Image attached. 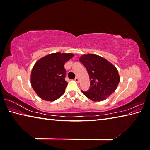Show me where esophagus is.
I'll return each mask as SVG.
<instances>
[{
	"label": "esophagus",
	"mask_w": 150,
	"mask_h": 150,
	"mask_svg": "<svg viewBox=\"0 0 150 150\" xmlns=\"http://www.w3.org/2000/svg\"><path fill=\"white\" fill-rule=\"evenodd\" d=\"M74 80L76 82H79V78H78V77H76L75 78H74Z\"/></svg>",
	"instance_id": "esophagus-1"
}]
</instances>
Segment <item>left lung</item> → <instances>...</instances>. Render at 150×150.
<instances>
[{"label": "left lung", "instance_id": "obj_1", "mask_svg": "<svg viewBox=\"0 0 150 150\" xmlns=\"http://www.w3.org/2000/svg\"><path fill=\"white\" fill-rule=\"evenodd\" d=\"M79 60L86 68L91 86L82 93L93 101H102L114 93L120 81L117 68L107 59L95 54L83 55Z\"/></svg>", "mask_w": 150, "mask_h": 150}]
</instances>
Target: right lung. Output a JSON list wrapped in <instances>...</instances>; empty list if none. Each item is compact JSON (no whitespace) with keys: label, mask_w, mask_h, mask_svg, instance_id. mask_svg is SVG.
Returning a JSON list of instances; mask_svg holds the SVG:
<instances>
[{"label":"right lung","mask_w":150,"mask_h":150,"mask_svg":"<svg viewBox=\"0 0 150 150\" xmlns=\"http://www.w3.org/2000/svg\"><path fill=\"white\" fill-rule=\"evenodd\" d=\"M73 56L72 54L54 53L36 62L31 71V83L41 98L54 101L65 93L68 82L64 64Z\"/></svg>","instance_id":"obj_1"}]
</instances>
